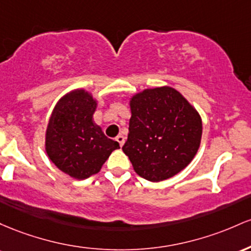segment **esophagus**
<instances>
[{
    "label": "esophagus",
    "mask_w": 251,
    "mask_h": 251,
    "mask_svg": "<svg viewBox=\"0 0 251 251\" xmlns=\"http://www.w3.org/2000/svg\"><path fill=\"white\" fill-rule=\"evenodd\" d=\"M116 141L120 143L121 147H122V146L125 145V136H122V135H118V136H116Z\"/></svg>",
    "instance_id": "34e87169"
}]
</instances>
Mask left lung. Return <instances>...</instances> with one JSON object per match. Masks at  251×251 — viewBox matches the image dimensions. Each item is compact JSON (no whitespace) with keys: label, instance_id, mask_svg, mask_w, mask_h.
Returning a JSON list of instances; mask_svg holds the SVG:
<instances>
[{"label":"left lung","instance_id":"left-lung-1","mask_svg":"<svg viewBox=\"0 0 251 251\" xmlns=\"http://www.w3.org/2000/svg\"><path fill=\"white\" fill-rule=\"evenodd\" d=\"M129 104V134L122 149L134 171L141 178L159 182L184 170L201 146L198 111L171 86L137 92Z\"/></svg>","mask_w":251,"mask_h":251}]
</instances>
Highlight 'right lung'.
I'll use <instances>...</instances> for the list:
<instances>
[{"mask_svg":"<svg viewBox=\"0 0 251 251\" xmlns=\"http://www.w3.org/2000/svg\"><path fill=\"white\" fill-rule=\"evenodd\" d=\"M96 108L97 100L90 92L73 90L55 104L46 129L45 149L50 160L78 180L98 173L112 151L120 148L94 122Z\"/></svg>","mask_w":251,"mask_h":251,"instance_id":"add662e5","label":"right lung"}]
</instances>
